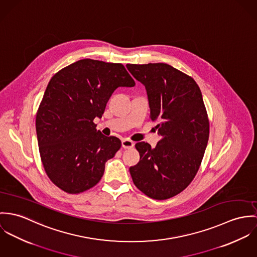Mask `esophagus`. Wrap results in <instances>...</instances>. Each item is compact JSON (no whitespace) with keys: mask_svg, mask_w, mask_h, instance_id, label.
<instances>
[{"mask_svg":"<svg viewBox=\"0 0 257 257\" xmlns=\"http://www.w3.org/2000/svg\"><path fill=\"white\" fill-rule=\"evenodd\" d=\"M122 147L124 149H131L134 147V143L130 141L129 139H123L122 140Z\"/></svg>","mask_w":257,"mask_h":257,"instance_id":"34e87169","label":"esophagus"}]
</instances>
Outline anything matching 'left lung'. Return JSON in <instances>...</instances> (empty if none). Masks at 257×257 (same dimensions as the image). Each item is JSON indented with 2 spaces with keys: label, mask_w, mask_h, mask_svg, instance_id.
Segmentation results:
<instances>
[{
  "label": "left lung",
  "mask_w": 257,
  "mask_h": 257,
  "mask_svg": "<svg viewBox=\"0 0 257 257\" xmlns=\"http://www.w3.org/2000/svg\"><path fill=\"white\" fill-rule=\"evenodd\" d=\"M146 87L150 118L157 121L161 141L135 145L139 163L130 168L134 184L150 198L165 200L193 180L209 139V120L202 93L188 75L165 63L127 64Z\"/></svg>",
  "instance_id": "8db88e82"
}]
</instances>
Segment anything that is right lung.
<instances>
[{
	"label": "right lung",
	"instance_id": "1",
	"mask_svg": "<svg viewBox=\"0 0 257 257\" xmlns=\"http://www.w3.org/2000/svg\"><path fill=\"white\" fill-rule=\"evenodd\" d=\"M135 81L120 63L79 60L50 80L36 113L39 153L50 180L70 194L88 190L103 175L105 163L121 147L95 129L118 86Z\"/></svg>",
	"mask_w": 257,
	"mask_h": 257
}]
</instances>
